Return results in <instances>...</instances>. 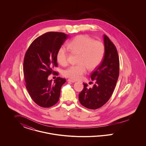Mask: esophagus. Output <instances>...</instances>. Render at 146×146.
I'll return each instance as SVG.
<instances>
[{
	"mask_svg": "<svg viewBox=\"0 0 146 146\" xmlns=\"http://www.w3.org/2000/svg\"><path fill=\"white\" fill-rule=\"evenodd\" d=\"M68 82H72V83H75V82H76V80H72V79H68Z\"/></svg>",
	"mask_w": 146,
	"mask_h": 146,
	"instance_id": "esophagus-1",
	"label": "esophagus"
}]
</instances>
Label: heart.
<instances>
[{
    "label": "heart",
    "instance_id": "1",
    "mask_svg": "<svg viewBox=\"0 0 146 146\" xmlns=\"http://www.w3.org/2000/svg\"><path fill=\"white\" fill-rule=\"evenodd\" d=\"M67 46L72 53L79 54L77 58L78 63L70 66L63 72L64 76L73 80L82 79L88 68L89 70L96 68L104 57V44L84 35H77L68 42ZM56 60L62 66H66L68 63L69 53L65 47L61 46L58 50Z\"/></svg>",
    "mask_w": 146,
    "mask_h": 146
}]
</instances>
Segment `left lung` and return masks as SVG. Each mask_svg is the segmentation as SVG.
<instances>
[{"label": "left lung", "mask_w": 146, "mask_h": 146, "mask_svg": "<svg viewBox=\"0 0 146 146\" xmlns=\"http://www.w3.org/2000/svg\"><path fill=\"white\" fill-rule=\"evenodd\" d=\"M105 52L100 65L91 74L92 80L96 82L92 88H88L83 83L84 89L79 94L80 103L85 107L96 110L111 97L119 74V59L114 44L106 35L104 36Z\"/></svg>", "instance_id": "8db88e82"}]
</instances>
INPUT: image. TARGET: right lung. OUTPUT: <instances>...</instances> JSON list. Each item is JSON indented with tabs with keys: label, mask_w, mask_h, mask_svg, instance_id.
Masks as SVG:
<instances>
[{
	"label": "right lung",
	"mask_w": 146,
	"mask_h": 146,
	"mask_svg": "<svg viewBox=\"0 0 146 146\" xmlns=\"http://www.w3.org/2000/svg\"><path fill=\"white\" fill-rule=\"evenodd\" d=\"M68 38L62 32H50L36 38L27 49L23 61V72L26 87L36 104L50 107L59 100L61 88L66 79L57 77L52 83L48 78L51 73L58 76L53 70L57 67L56 54Z\"/></svg>",
	"instance_id": "right-lung-1"
}]
</instances>
